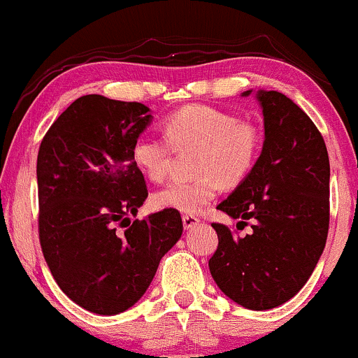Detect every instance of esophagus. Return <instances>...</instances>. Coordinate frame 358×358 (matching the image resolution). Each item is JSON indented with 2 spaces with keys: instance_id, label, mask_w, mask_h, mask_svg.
Listing matches in <instances>:
<instances>
[{
  "instance_id": "obj_1",
  "label": "esophagus",
  "mask_w": 358,
  "mask_h": 358,
  "mask_svg": "<svg viewBox=\"0 0 358 358\" xmlns=\"http://www.w3.org/2000/svg\"><path fill=\"white\" fill-rule=\"evenodd\" d=\"M182 221H183V227H185V229H192V227H195V226H197V224L200 222V219L197 217V215H192V214H183Z\"/></svg>"
}]
</instances>
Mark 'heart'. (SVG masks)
Masks as SVG:
<instances>
[{
	"instance_id": "b5f03b06",
	"label": "heart",
	"mask_w": 358,
	"mask_h": 358,
	"mask_svg": "<svg viewBox=\"0 0 358 358\" xmlns=\"http://www.w3.org/2000/svg\"><path fill=\"white\" fill-rule=\"evenodd\" d=\"M164 137L141 134L132 144V161L152 182L170 173L175 151L195 149V175L176 178L155 194L158 207L199 212L224 187H238L253 171L262 149V132L253 122L209 105H188L163 122Z\"/></svg>"
}]
</instances>
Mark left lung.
Returning a JSON list of instances; mask_svg holds the SVG:
<instances>
[{
    "label": "left lung",
    "mask_w": 358,
    "mask_h": 358,
    "mask_svg": "<svg viewBox=\"0 0 358 358\" xmlns=\"http://www.w3.org/2000/svg\"><path fill=\"white\" fill-rule=\"evenodd\" d=\"M243 95H250L245 92ZM265 143L248 178L217 206L238 236L212 222L219 238L212 278L229 299L253 311L277 308L304 287L323 253L329 227V159L314 122L278 92H258Z\"/></svg>",
    "instance_id": "left-lung-1"
}]
</instances>
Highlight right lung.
<instances>
[{"label": "right lung", "mask_w": 358, "mask_h": 358, "mask_svg": "<svg viewBox=\"0 0 358 358\" xmlns=\"http://www.w3.org/2000/svg\"><path fill=\"white\" fill-rule=\"evenodd\" d=\"M149 122L146 105L85 95L38 148L42 253L62 292L90 313L112 316L134 306L183 233L176 209L131 219L148 197L131 149Z\"/></svg>", "instance_id": "add662e5"}]
</instances>
